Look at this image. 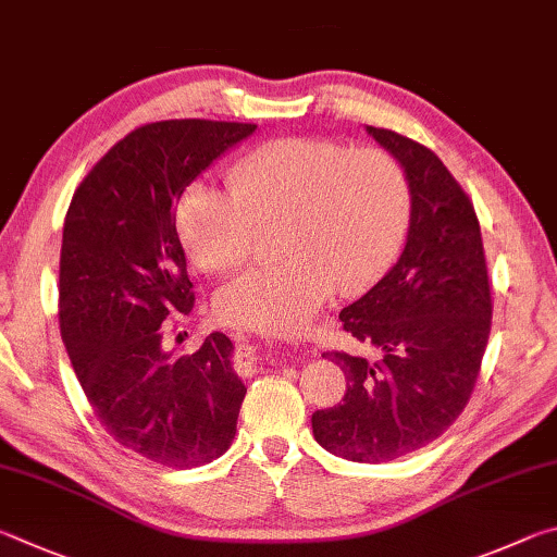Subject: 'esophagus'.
I'll return each mask as SVG.
<instances>
[{"label":"esophagus","mask_w":557,"mask_h":557,"mask_svg":"<svg viewBox=\"0 0 557 557\" xmlns=\"http://www.w3.org/2000/svg\"><path fill=\"white\" fill-rule=\"evenodd\" d=\"M239 352L244 357V364H253L259 359L257 352H253V347H249V345H239Z\"/></svg>","instance_id":"obj_1"}]
</instances>
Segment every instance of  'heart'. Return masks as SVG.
Wrapping results in <instances>:
<instances>
[{"label":"heart","instance_id":"heart-1","mask_svg":"<svg viewBox=\"0 0 557 557\" xmlns=\"http://www.w3.org/2000/svg\"><path fill=\"white\" fill-rule=\"evenodd\" d=\"M230 193L190 183L175 205V232L195 267H247L261 232L278 230L286 261L242 273L214 298L222 323L300 333L337 290L362 294L394 261L411 220V185L384 149L320 136L259 146L227 171Z\"/></svg>","mask_w":557,"mask_h":557}]
</instances>
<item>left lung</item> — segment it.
Returning a JSON list of instances; mask_svg holds the SVG:
<instances>
[{"mask_svg":"<svg viewBox=\"0 0 557 557\" xmlns=\"http://www.w3.org/2000/svg\"><path fill=\"white\" fill-rule=\"evenodd\" d=\"M404 165L411 227L401 259L339 320L379 359L323 357L343 369V404L313 413V435L352 462H388L450 428L474 392L492 330V290L474 205L445 163L408 136L369 126Z\"/></svg>","mask_w":557,"mask_h":557,"instance_id":"obj_1","label":"left lung"}]
</instances>
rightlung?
Masks as SVG:
<instances>
[{
    "label": "right lung",
    "instance_id": "add662e5",
    "mask_svg": "<svg viewBox=\"0 0 557 557\" xmlns=\"http://www.w3.org/2000/svg\"><path fill=\"white\" fill-rule=\"evenodd\" d=\"M257 124L165 120L116 141L73 193L63 224L58 323L97 421L126 450L188 470L220 455L244 401L232 339L165 352V320L195 296L175 232L185 185Z\"/></svg>",
    "mask_w": 557,
    "mask_h": 557
}]
</instances>
